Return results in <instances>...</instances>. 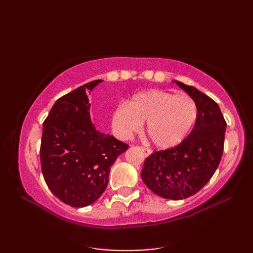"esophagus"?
Here are the masks:
<instances>
[{"label":"esophagus","instance_id":"34e87169","mask_svg":"<svg viewBox=\"0 0 253 253\" xmlns=\"http://www.w3.org/2000/svg\"><path fill=\"white\" fill-rule=\"evenodd\" d=\"M139 149L141 150V151L143 152V154L146 155V157H149L150 154H151V151H150V150H148V149H146V148H143V147H139Z\"/></svg>","mask_w":253,"mask_h":253}]
</instances>
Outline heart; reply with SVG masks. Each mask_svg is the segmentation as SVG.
Instances as JSON below:
<instances>
[{
    "label": "heart",
    "instance_id": "heart-1",
    "mask_svg": "<svg viewBox=\"0 0 253 253\" xmlns=\"http://www.w3.org/2000/svg\"><path fill=\"white\" fill-rule=\"evenodd\" d=\"M197 117L198 107L190 96L149 90L113 111L112 128L118 138L127 139L146 122V133L153 146L169 149L184 140Z\"/></svg>",
    "mask_w": 253,
    "mask_h": 253
}]
</instances>
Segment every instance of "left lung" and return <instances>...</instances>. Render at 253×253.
Here are the masks:
<instances>
[{
  "mask_svg": "<svg viewBox=\"0 0 253 253\" xmlns=\"http://www.w3.org/2000/svg\"><path fill=\"white\" fill-rule=\"evenodd\" d=\"M191 96L198 117L178 146L155 151L144 161L141 178L155 195L170 200L189 198L211 179L221 162L226 122L216 102L197 88L174 82Z\"/></svg>",
  "mask_w": 253,
  "mask_h": 253,
  "instance_id": "left-lung-1",
  "label": "left lung"
}]
</instances>
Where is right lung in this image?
Returning <instances> with one entry per match:
<instances>
[{
    "mask_svg": "<svg viewBox=\"0 0 253 253\" xmlns=\"http://www.w3.org/2000/svg\"><path fill=\"white\" fill-rule=\"evenodd\" d=\"M103 80H93L58 99L43 123L40 161L49 189L74 208L98 200L111 166L128 144L100 132L91 122L88 95Z\"/></svg>",
    "mask_w": 253,
    "mask_h": 253,
    "instance_id": "1",
    "label": "right lung"
}]
</instances>
